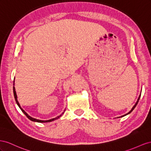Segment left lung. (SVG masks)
I'll return each instance as SVG.
<instances>
[{"instance_id":"1","label":"left lung","mask_w":151,"mask_h":151,"mask_svg":"<svg viewBox=\"0 0 151 151\" xmlns=\"http://www.w3.org/2000/svg\"><path fill=\"white\" fill-rule=\"evenodd\" d=\"M140 96H139V99H138V101H137V102H136V104H135V106H133V107H132V110L130 111V112H129V113H128L127 114H124V115H123V116H121V117H123V116H126V115H127V114H130V113H131V112L133 110V109H134V108H135V107H136V106L137 105V104H138V102H139V99H140Z\"/></svg>"}]
</instances>
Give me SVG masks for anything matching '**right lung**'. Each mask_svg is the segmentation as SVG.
I'll list each match as a JSON object with an SVG mask.
<instances>
[{
	"mask_svg": "<svg viewBox=\"0 0 151 151\" xmlns=\"http://www.w3.org/2000/svg\"><path fill=\"white\" fill-rule=\"evenodd\" d=\"M13 92H14V99H15V101H16V103H17V104L18 105V106L19 107V108L21 109V110L22 111V112L23 113L26 115V116H27V117L29 119H30L31 120V121H33V122H38V123H45V122H52V121H54V120H55V119H58L60 116H61V115H60V116H58V117H56V118H53V119H49V120H46V121H43V120H39V119H35V118H32V117H30L29 116H28L27 113H25L24 112V111L21 108V107H20V105H19V102H18V100H17V96H16V91H15V88H14V87H13Z\"/></svg>",
	"mask_w": 151,
	"mask_h": 151,
	"instance_id": "1",
	"label": "right lung"
}]
</instances>
